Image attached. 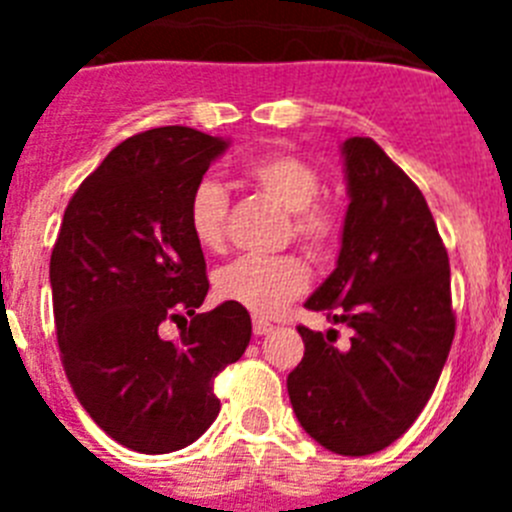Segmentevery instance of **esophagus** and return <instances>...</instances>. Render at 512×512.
<instances>
[{
  "mask_svg": "<svg viewBox=\"0 0 512 512\" xmlns=\"http://www.w3.org/2000/svg\"><path fill=\"white\" fill-rule=\"evenodd\" d=\"M271 330H274V325H271L269 320L253 318V336H266V333H271Z\"/></svg>",
  "mask_w": 512,
  "mask_h": 512,
  "instance_id": "34e87169",
  "label": "esophagus"
}]
</instances>
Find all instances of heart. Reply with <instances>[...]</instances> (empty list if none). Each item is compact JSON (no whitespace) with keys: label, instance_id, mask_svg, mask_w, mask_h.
Instances as JSON below:
<instances>
[{"label":"heart","instance_id":"obj_1","mask_svg":"<svg viewBox=\"0 0 512 512\" xmlns=\"http://www.w3.org/2000/svg\"><path fill=\"white\" fill-rule=\"evenodd\" d=\"M243 176L261 197L289 215L292 238L315 256L336 248L341 223L336 212L318 202L320 176L297 153H266L243 166ZM189 230L207 251L225 243L228 194L217 182H200L189 197ZM310 284V271L297 256H241L215 274V292L225 302L246 307L253 315H274L289 300L300 297Z\"/></svg>","mask_w":512,"mask_h":512}]
</instances>
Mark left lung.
<instances>
[{"instance_id": "obj_1", "label": "left lung", "mask_w": 512, "mask_h": 512, "mask_svg": "<svg viewBox=\"0 0 512 512\" xmlns=\"http://www.w3.org/2000/svg\"><path fill=\"white\" fill-rule=\"evenodd\" d=\"M348 210L341 253L307 310L351 328L300 325L305 356L287 377L300 425L341 456L387 449L431 400L454 341L449 253L423 192L372 138L343 143Z\"/></svg>"}]
</instances>
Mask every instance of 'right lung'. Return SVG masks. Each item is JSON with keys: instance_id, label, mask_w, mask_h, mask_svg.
Listing matches in <instances>:
<instances>
[{"instance_id": "obj_1", "label": "right lung", "mask_w": 512, "mask_h": 512, "mask_svg": "<svg viewBox=\"0 0 512 512\" xmlns=\"http://www.w3.org/2000/svg\"><path fill=\"white\" fill-rule=\"evenodd\" d=\"M225 148L182 125L122 140L74 192L51 253L63 372L94 423L140 454L210 428L215 377L251 341L246 307L197 312L210 282L189 197ZM166 322L179 337L163 338Z\"/></svg>"}]
</instances>
